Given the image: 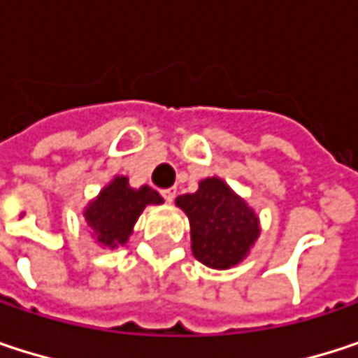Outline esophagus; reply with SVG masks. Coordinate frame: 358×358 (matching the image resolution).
Returning <instances> with one entry per match:
<instances>
[{"label":"esophagus","instance_id":"obj_1","mask_svg":"<svg viewBox=\"0 0 358 358\" xmlns=\"http://www.w3.org/2000/svg\"><path fill=\"white\" fill-rule=\"evenodd\" d=\"M162 196H164L168 203H172L174 196H176V188H166V190H162Z\"/></svg>","mask_w":358,"mask_h":358}]
</instances>
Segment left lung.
<instances>
[{
  "label": "left lung",
  "instance_id": "obj_1",
  "mask_svg": "<svg viewBox=\"0 0 358 358\" xmlns=\"http://www.w3.org/2000/svg\"><path fill=\"white\" fill-rule=\"evenodd\" d=\"M176 205L190 224L192 255L211 269L243 263L261 236L257 211L217 176L201 180L199 190L180 194Z\"/></svg>",
  "mask_w": 358,
  "mask_h": 358
}]
</instances>
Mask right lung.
I'll use <instances>...</instances> for the list:
<instances>
[{
    "instance_id": "right-lung-1",
    "label": "right lung",
    "mask_w": 358,
    "mask_h": 358,
    "mask_svg": "<svg viewBox=\"0 0 358 358\" xmlns=\"http://www.w3.org/2000/svg\"><path fill=\"white\" fill-rule=\"evenodd\" d=\"M162 203L164 199L151 186L143 184L141 188H132L128 176H113L99 194L89 201L83 215L91 230V238L101 249H117L128 243L145 207Z\"/></svg>"
}]
</instances>
